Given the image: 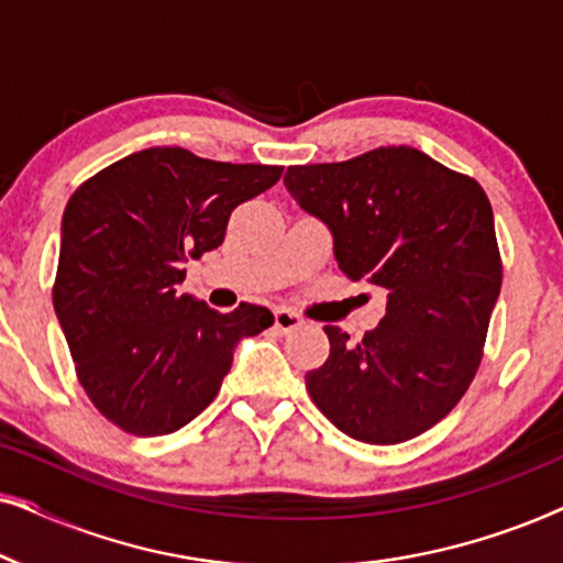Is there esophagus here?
<instances>
[{"label":"esophagus","instance_id":"34e87169","mask_svg":"<svg viewBox=\"0 0 563 563\" xmlns=\"http://www.w3.org/2000/svg\"><path fill=\"white\" fill-rule=\"evenodd\" d=\"M297 328H302V318H299V314L289 312V310H274V330H276V333L287 335Z\"/></svg>","mask_w":563,"mask_h":563}]
</instances>
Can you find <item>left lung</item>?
Returning a JSON list of instances; mask_svg holds the SVG:
<instances>
[{
    "instance_id": "8db88e82",
    "label": "left lung",
    "mask_w": 563,
    "mask_h": 563,
    "mask_svg": "<svg viewBox=\"0 0 563 563\" xmlns=\"http://www.w3.org/2000/svg\"><path fill=\"white\" fill-rule=\"evenodd\" d=\"M284 187L330 230L338 268L387 295L358 343L325 325L330 356L305 374L312 402L364 443L426 433L472 384L503 287L487 195L410 145L291 166Z\"/></svg>"
}]
</instances>
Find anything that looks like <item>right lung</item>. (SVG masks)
Returning a JSON list of instances; mask_svg holds the SVG:
<instances>
[{
	"instance_id": "right-lung-1",
	"label": "right lung",
	"mask_w": 563,
	"mask_h": 563,
	"mask_svg": "<svg viewBox=\"0 0 563 563\" xmlns=\"http://www.w3.org/2000/svg\"><path fill=\"white\" fill-rule=\"evenodd\" d=\"M282 172L166 145L114 161L68 199L53 307L84 391L125 433L168 435L195 420L235 345L274 325L266 307L222 314L179 284L189 258L222 243L230 212Z\"/></svg>"
}]
</instances>
